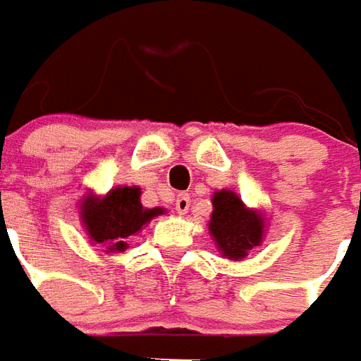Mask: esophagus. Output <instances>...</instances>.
I'll use <instances>...</instances> for the list:
<instances>
[{
	"label": "esophagus",
	"instance_id": "1",
	"mask_svg": "<svg viewBox=\"0 0 361 361\" xmlns=\"http://www.w3.org/2000/svg\"><path fill=\"white\" fill-rule=\"evenodd\" d=\"M175 206L178 214H186L188 208H190V196L188 194H178L175 200Z\"/></svg>",
	"mask_w": 361,
	"mask_h": 361
}]
</instances>
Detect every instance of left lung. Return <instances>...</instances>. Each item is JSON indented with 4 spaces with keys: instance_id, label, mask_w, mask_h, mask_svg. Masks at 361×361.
Returning a JSON list of instances; mask_svg holds the SVG:
<instances>
[{
    "instance_id": "8db88e82",
    "label": "left lung",
    "mask_w": 361,
    "mask_h": 361,
    "mask_svg": "<svg viewBox=\"0 0 361 361\" xmlns=\"http://www.w3.org/2000/svg\"><path fill=\"white\" fill-rule=\"evenodd\" d=\"M214 212L209 217V235L217 249L229 260L247 258L249 250L258 247L264 237V216L247 208L231 190H217L212 196Z\"/></svg>"
}]
</instances>
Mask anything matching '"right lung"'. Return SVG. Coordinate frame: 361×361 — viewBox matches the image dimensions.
I'll use <instances>...</instances> for the list:
<instances>
[{"label": "right lung", "instance_id": "add662e5", "mask_svg": "<svg viewBox=\"0 0 361 361\" xmlns=\"http://www.w3.org/2000/svg\"><path fill=\"white\" fill-rule=\"evenodd\" d=\"M137 186H116L104 196L87 194L81 202V221L89 239L103 245L106 252L126 250L128 237L142 231L163 208H144Z\"/></svg>", "mask_w": 361, "mask_h": 361}]
</instances>
